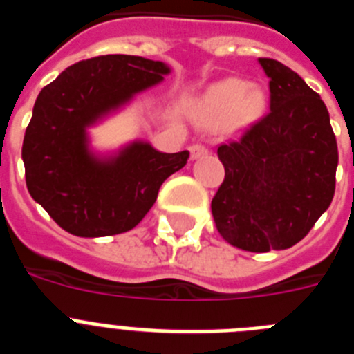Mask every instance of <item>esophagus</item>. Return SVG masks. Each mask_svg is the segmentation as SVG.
<instances>
[{"label":"esophagus","mask_w":354,"mask_h":354,"mask_svg":"<svg viewBox=\"0 0 354 354\" xmlns=\"http://www.w3.org/2000/svg\"><path fill=\"white\" fill-rule=\"evenodd\" d=\"M189 152H192V159H200L204 158V156H207V147L200 145V143H195V145L189 147Z\"/></svg>","instance_id":"obj_1"}]
</instances>
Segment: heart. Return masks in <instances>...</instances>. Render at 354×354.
<instances>
[{
    "label": "heart",
    "mask_w": 354,
    "mask_h": 354,
    "mask_svg": "<svg viewBox=\"0 0 354 354\" xmlns=\"http://www.w3.org/2000/svg\"><path fill=\"white\" fill-rule=\"evenodd\" d=\"M268 97L259 84H248L239 77H225L211 84L193 104V115L200 126L223 129L230 124L252 122L264 113Z\"/></svg>",
    "instance_id": "b5f03b06"
}]
</instances>
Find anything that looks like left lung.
Wrapping results in <instances>:
<instances>
[{
    "label": "left lung",
    "mask_w": 354,
    "mask_h": 354,
    "mask_svg": "<svg viewBox=\"0 0 354 354\" xmlns=\"http://www.w3.org/2000/svg\"><path fill=\"white\" fill-rule=\"evenodd\" d=\"M270 80V113L218 149L225 180L212 218L227 243L245 252L294 246L330 207L339 165L323 99L294 71L259 58Z\"/></svg>",
    "instance_id": "left-lung-1"
}]
</instances>
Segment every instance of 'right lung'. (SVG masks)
Listing matches in <instances>:
<instances>
[{"instance_id": "1", "label": "right lung", "mask_w": 354, "mask_h": 354, "mask_svg": "<svg viewBox=\"0 0 354 354\" xmlns=\"http://www.w3.org/2000/svg\"><path fill=\"white\" fill-rule=\"evenodd\" d=\"M170 72L165 62L143 56H97L65 68L37 97L23 142L28 192L72 236L104 237L134 228L161 184L186 165L187 150L167 154L147 140L97 150L90 136L92 127Z\"/></svg>"}]
</instances>
